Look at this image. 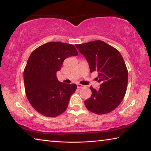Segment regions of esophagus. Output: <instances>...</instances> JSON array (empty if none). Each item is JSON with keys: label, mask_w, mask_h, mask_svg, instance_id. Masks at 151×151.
Segmentation results:
<instances>
[{"label": "esophagus", "mask_w": 151, "mask_h": 151, "mask_svg": "<svg viewBox=\"0 0 151 151\" xmlns=\"http://www.w3.org/2000/svg\"><path fill=\"white\" fill-rule=\"evenodd\" d=\"M85 86H84V85H81V84H77V88H84L85 87Z\"/></svg>", "instance_id": "1"}]
</instances>
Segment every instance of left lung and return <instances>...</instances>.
Listing matches in <instances>:
<instances>
[{"label": "left lung", "instance_id": "obj_1", "mask_svg": "<svg viewBox=\"0 0 151 151\" xmlns=\"http://www.w3.org/2000/svg\"><path fill=\"white\" fill-rule=\"evenodd\" d=\"M76 47L87 61L91 73L97 72L100 88L91 86V98L85 101L86 108L97 114L108 113L118 106L126 93L128 70L118 50L101 40H94Z\"/></svg>", "mask_w": 151, "mask_h": 151}]
</instances>
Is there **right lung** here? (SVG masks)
Masks as SVG:
<instances>
[{
  "label": "right lung",
  "instance_id": "add662e5",
  "mask_svg": "<svg viewBox=\"0 0 151 151\" xmlns=\"http://www.w3.org/2000/svg\"><path fill=\"white\" fill-rule=\"evenodd\" d=\"M78 55L75 46L50 42L31 53L24 71L27 99L36 111L42 115L55 117L67 109L75 84L60 83L57 78L66 58Z\"/></svg>",
  "mask_w": 151,
  "mask_h": 151
}]
</instances>
